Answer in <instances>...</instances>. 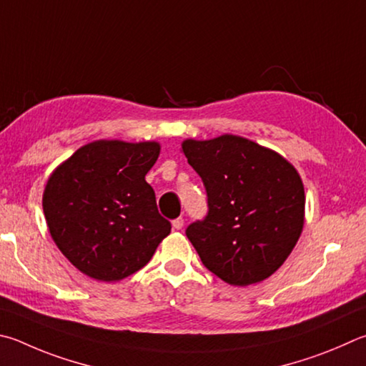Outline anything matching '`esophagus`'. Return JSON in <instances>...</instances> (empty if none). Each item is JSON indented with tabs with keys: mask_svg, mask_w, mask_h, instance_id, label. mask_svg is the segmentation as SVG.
<instances>
[{
	"mask_svg": "<svg viewBox=\"0 0 366 366\" xmlns=\"http://www.w3.org/2000/svg\"><path fill=\"white\" fill-rule=\"evenodd\" d=\"M172 227L176 230H181L184 227V219L182 217H176L174 221H172Z\"/></svg>",
	"mask_w": 366,
	"mask_h": 366,
	"instance_id": "1",
	"label": "esophagus"
}]
</instances>
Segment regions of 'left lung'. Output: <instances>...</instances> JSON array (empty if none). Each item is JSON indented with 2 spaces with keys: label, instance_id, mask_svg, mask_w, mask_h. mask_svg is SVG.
Returning <instances> with one entry per match:
<instances>
[{
  "label": "left lung",
  "instance_id": "8db88e82",
  "mask_svg": "<svg viewBox=\"0 0 366 366\" xmlns=\"http://www.w3.org/2000/svg\"><path fill=\"white\" fill-rule=\"evenodd\" d=\"M206 190L208 212L185 235L206 269L247 287L287 261L304 225V187L283 157L238 136L185 141Z\"/></svg>",
  "mask_w": 366,
  "mask_h": 366
}]
</instances>
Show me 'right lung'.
Returning a JSON list of instances; mask_svg holds the SVG:
<instances>
[{
  "label": "right lung",
  "mask_w": 366,
  "mask_h": 366,
  "mask_svg": "<svg viewBox=\"0 0 366 366\" xmlns=\"http://www.w3.org/2000/svg\"><path fill=\"white\" fill-rule=\"evenodd\" d=\"M157 142L97 141L52 172L43 211L62 254L91 278L117 282L141 270L171 232L145 174Z\"/></svg>",
  "instance_id": "obj_1"
}]
</instances>
